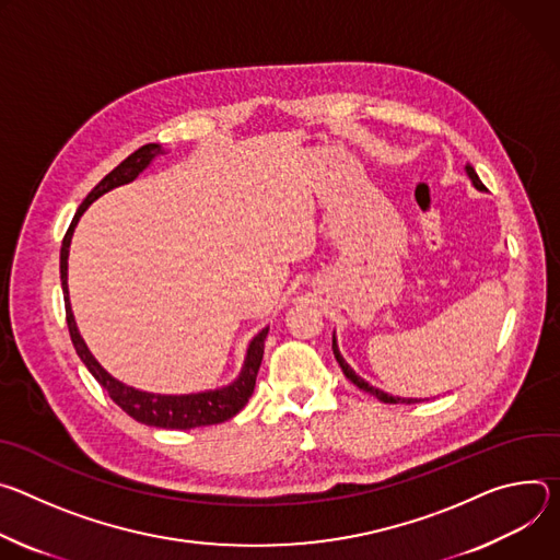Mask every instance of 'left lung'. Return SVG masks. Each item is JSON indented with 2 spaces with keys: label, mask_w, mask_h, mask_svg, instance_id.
I'll return each instance as SVG.
<instances>
[{
  "label": "left lung",
  "mask_w": 560,
  "mask_h": 560,
  "mask_svg": "<svg viewBox=\"0 0 560 560\" xmlns=\"http://www.w3.org/2000/svg\"><path fill=\"white\" fill-rule=\"evenodd\" d=\"M465 173H467V177L471 179V184H474V189L476 191H487L485 189V184L480 182V177H478V173L474 171V166L471 164H467L465 166ZM331 349H334V355H336V360H338V364H340V369H342V374L358 387V389H362V392H366V394H371L374 398H378V400H383V402H389V405H396V402H407V405H411V402H420L422 398H400V396H392V394H387V392H383V389H378V387H374V385H369L364 378H360L355 371L351 369V364L342 358V353H340V349H338V340H336V331H334V345H331Z\"/></svg>",
  "instance_id": "1"
}]
</instances>
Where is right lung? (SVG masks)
Listing matches in <instances>:
<instances>
[{"label":"right lung","instance_id":"add662e5","mask_svg":"<svg viewBox=\"0 0 560 560\" xmlns=\"http://www.w3.org/2000/svg\"><path fill=\"white\" fill-rule=\"evenodd\" d=\"M164 153H168V151L162 144H144L121 164H117L104 179H100V184L78 207L75 218L65 235V242H61L59 278H61V291H65L67 323H69L73 347H75L78 355L82 358V362L89 366L93 378L115 400V405H119L131 418H136L142 424H149V427L194 429V427H205V424H218V422L233 418L248 402V398H252L258 369L262 362V353H265V340H267L269 327H265L252 342H248L240 374L229 385H222L215 389H205V392H194V394H153V392H142V389H136L127 383L117 381L100 364V360L91 353L89 345L84 342V338L78 329L73 306H71V295H69V252H71V240H73L75 226H78L80 218L84 215V211L97 198L117 189V186L131 184L142 171H147Z\"/></svg>","mask_w":560,"mask_h":560}]
</instances>
